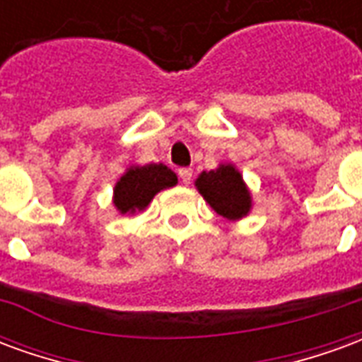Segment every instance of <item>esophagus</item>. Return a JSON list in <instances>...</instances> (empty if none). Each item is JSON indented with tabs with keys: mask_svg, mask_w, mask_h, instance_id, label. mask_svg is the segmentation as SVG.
I'll list each match as a JSON object with an SVG mask.
<instances>
[{
	"mask_svg": "<svg viewBox=\"0 0 362 362\" xmlns=\"http://www.w3.org/2000/svg\"><path fill=\"white\" fill-rule=\"evenodd\" d=\"M192 174H194L192 168H180V170H178V176H180V180L184 182V184H189V182H192Z\"/></svg>",
	"mask_w": 362,
	"mask_h": 362,
	"instance_id": "esophagus-1",
	"label": "esophagus"
}]
</instances>
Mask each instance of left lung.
I'll return each mask as SVG.
<instances>
[{
	"label": "left lung",
	"mask_w": 362,
	"mask_h": 362,
	"mask_svg": "<svg viewBox=\"0 0 362 362\" xmlns=\"http://www.w3.org/2000/svg\"><path fill=\"white\" fill-rule=\"evenodd\" d=\"M194 184L213 211L227 221H240L252 211L250 189L233 163H221L209 173L204 170Z\"/></svg>",
	"instance_id": "1"
}]
</instances>
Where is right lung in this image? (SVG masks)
<instances>
[{"label":"right lung","mask_w":362,"mask_h":362,"mask_svg":"<svg viewBox=\"0 0 362 362\" xmlns=\"http://www.w3.org/2000/svg\"><path fill=\"white\" fill-rule=\"evenodd\" d=\"M178 184V176L163 163L132 165L126 168L114 186L112 204L119 215H135L145 211L158 192Z\"/></svg>","instance_id":"obj_1"}]
</instances>
